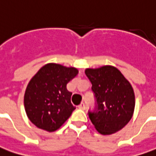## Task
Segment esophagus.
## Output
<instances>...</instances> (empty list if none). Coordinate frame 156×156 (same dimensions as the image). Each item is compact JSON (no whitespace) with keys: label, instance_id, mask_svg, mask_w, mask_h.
<instances>
[{"label":"esophagus","instance_id":"obj_1","mask_svg":"<svg viewBox=\"0 0 156 156\" xmlns=\"http://www.w3.org/2000/svg\"><path fill=\"white\" fill-rule=\"evenodd\" d=\"M78 108L82 109V110H85L86 109V105L84 103H81L79 105H78Z\"/></svg>","mask_w":156,"mask_h":156}]
</instances>
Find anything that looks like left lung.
<instances>
[{
  "label": "left lung",
  "mask_w": 156,
  "mask_h": 156,
  "mask_svg": "<svg viewBox=\"0 0 156 156\" xmlns=\"http://www.w3.org/2000/svg\"><path fill=\"white\" fill-rule=\"evenodd\" d=\"M85 73L95 100V108L88 111L90 121L101 134L116 133L133 116L135 99L130 83L112 66L87 69Z\"/></svg>",
  "instance_id": "1"
}]
</instances>
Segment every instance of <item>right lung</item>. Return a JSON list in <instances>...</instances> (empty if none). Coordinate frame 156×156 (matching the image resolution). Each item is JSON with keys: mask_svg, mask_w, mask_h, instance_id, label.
Wrapping results in <instances>:
<instances>
[{"mask_svg": "<svg viewBox=\"0 0 156 156\" xmlns=\"http://www.w3.org/2000/svg\"><path fill=\"white\" fill-rule=\"evenodd\" d=\"M78 71L58 64H48L38 71L28 83L24 105L30 121L48 132L58 129L76 108L66 85Z\"/></svg>", "mask_w": 156, "mask_h": 156, "instance_id": "add662e5", "label": "right lung"}]
</instances>
